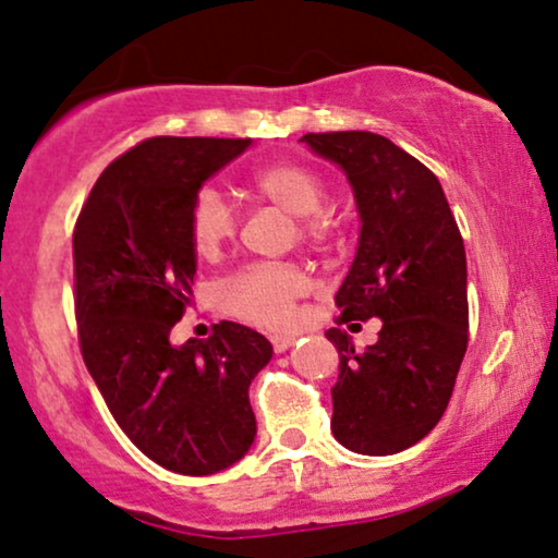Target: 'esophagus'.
<instances>
[{
    "label": "esophagus",
    "instance_id": "esophagus-1",
    "mask_svg": "<svg viewBox=\"0 0 558 558\" xmlns=\"http://www.w3.org/2000/svg\"><path fill=\"white\" fill-rule=\"evenodd\" d=\"M270 342H272L275 352H286L295 342V337H291V335H272Z\"/></svg>",
    "mask_w": 558,
    "mask_h": 558
}]
</instances>
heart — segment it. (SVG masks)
<instances>
[{
  "label": "heart",
  "instance_id": "heart-1",
  "mask_svg": "<svg viewBox=\"0 0 558 558\" xmlns=\"http://www.w3.org/2000/svg\"><path fill=\"white\" fill-rule=\"evenodd\" d=\"M252 190L286 214L303 218V234L322 236L319 214L327 201V185L314 169L278 161L252 174ZM236 234V214L216 187H201L190 206V242L201 257H216L223 244ZM308 280L291 265H252L223 286V303L244 319L263 327H291L295 319V299L306 293Z\"/></svg>",
  "mask_w": 558,
  "mask_h": 558
}]
</instances>
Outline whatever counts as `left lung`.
<instances>
[{"label":"left lung","mask_w":558,"mask_h":558,"mask_svg":"<svg viewBox=\"0 0 558 558\" xmlns=\"http://www.w3.org/2000/svg\"><path fill=\"white\" fill-rule=\"evenodd\" d=\"M301 141L342 169L361 218L337 322L380 319L363 352L348 331L327 329L340 352L331 435L352 453L393 456L440 422L453 393L469 344L466 250L440 180L393 141L368 131Z\"/></svg>","instance_id":"obj_1"}]
</instances>
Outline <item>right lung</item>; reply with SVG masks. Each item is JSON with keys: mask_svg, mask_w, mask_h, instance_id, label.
Here are the masks:
<instances>
[{"mask_svg": "<svg viewBox=\"0 0 558 558\" xmlns=\"http://www.w3.org/2000/svg\"><path fill=\"white\" fill-rule=\"evenodd\" d=\"M252 138L157 136L100 174L74 229L82 357L118 425L174 474L208 476L252 448L250 386L272 344L236 322L172 344L195 278L190 206Z\"/></svg>", "mask_w": 558, "mask_h": 558, "instance_id": "1", "label": "right lung"}]
</instances>
